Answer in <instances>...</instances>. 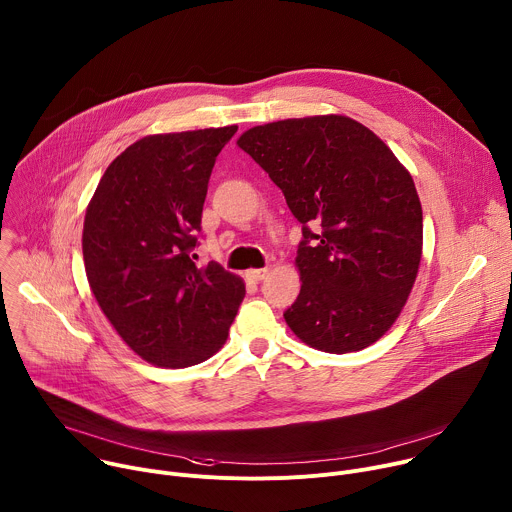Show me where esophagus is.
<instances>
[{"instance_id":"esophagus-1","label":"esophagus","mask_w":512,"mask_h":512,"mask_svg":"<svg viewBox=\"0 0 512 512\" xmlns=\"http://www.w3.org/2000/svg\"><path fill=\"white\" fill-rule=\"evenodd\" d=\"M247 279H251V281H261L265 275H267V269L263 267V269H249L247 273Z\"/></svg>"}]
</instances>
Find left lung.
<instances>
[{"label": "left lung", "mask_w": 512, "mask_h": 512, "mask_svg": "<svg viewBox=\"0 0 512 512\" xmlns=\"http://www.w3.org/2000/svg\"><path fill=\"white\" fill-rule=\"evenodd\" d=\"M302 223V289L283 312L306 344L344 354L377 342L405 306L423 245L411 174L344 115L285 119L239 137Z\"/></svg>", "instance_id": "1"}]
</instances>
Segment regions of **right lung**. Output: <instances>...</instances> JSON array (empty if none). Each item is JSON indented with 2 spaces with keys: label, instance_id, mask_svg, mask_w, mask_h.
Masks as SVG:
<instances>
[{
  "label": "right lung",
  "instance_id": "add662e5",
  "mask_svg": "<svg viewBox=\"0 0 512 512\" xmlns=\"http://www.w3.org/2000/svg\"><path fill=\"white\" fill-rule=\"evenodd\" d=\"M237 125L148 135L105 170L87 208L83 257L93 294L127 346L182 369L221 348L245 298L241 277L200 267L198 233L216 156Z\"/></svg>",
  "mask_w": 512,
  "mask_h": 512
}]
</instances>
